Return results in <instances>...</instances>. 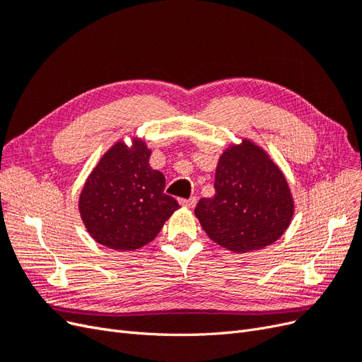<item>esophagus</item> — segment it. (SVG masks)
<instances>
[{"instance_id": "34e87169", "label": "esophagus", "mask_w": 362, "mask_h": 362, "mask_svg": "<svg viewBox=\"0 0 362 362\" xmlns=\"http://www.w3.org/2000/svg\"><path fill=\"white\" fill-rule=\"evenodd\" d=\"M180 204L185 208H193L196 205V198H190V199H180Z\"/></svg>"}]
</instances>
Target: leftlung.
<instances>
[{
    "mask_svg": "<svg viewBox=\"0 0 362 362\" xmlns=\"http://www.w3.org/2000/svg\"><path fill=\"white\" fill-rule=\"evenodd\" d=\"M213 198L194 208L206 235L235 254L264 249L287 231L294 199L286 175L250 139L231 144L218 157Z\"/></svg>",
    "mask_w": 362,
    "mask_h": 362,
    "instance_id": "obj_1",
    "label": "left lung"
}]
</instances>
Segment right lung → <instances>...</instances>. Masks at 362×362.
Listing matches in <instances>:
<instances>
[{
	"mask_svg": "<svg viewBox=\"0 0 362 362\" xmlns=\"http://www.w3.org/2000/svg\"><path fill=\"white\" fill-rule=\"evenodd\" d=\"M151 154L137 136L129 146L117 140L87 177L78 211L95 242L115 250H137L151 243L180 208L164 193L166 178L151 168Z\"/></svg>",
	"mask_w": 362,
	"mask_h": 362,
	"instance_id": "1",
	"label": "right lung"
}]
</instances>
